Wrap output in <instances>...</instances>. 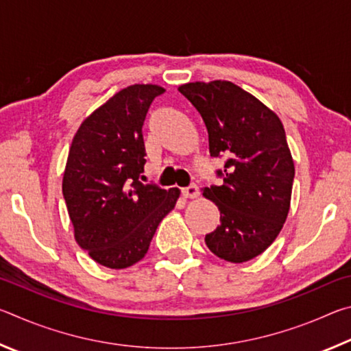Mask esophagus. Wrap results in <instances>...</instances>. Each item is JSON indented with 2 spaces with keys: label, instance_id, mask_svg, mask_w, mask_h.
Returning <instances> with one entry per match:
<instances>
[{
  "label": "esophagus",
  "instance_id": "obj_1",
  "mask_svg": "<svg viewBox=\"0 0 351 351\" xmlns=\"http://www.w3.org/2000/svg\"><path fill=\"white\" fill-rule=\"evenodd\" d=\"M198 195H199V190H198L197 186H195V184L182 189V197L184 198H192L193 199V198H198Z\"/></svg>",
  "mask_w": 351,
  "mask_h": 351
}]
</instances>
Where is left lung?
<instances>
[{"mask_svg": "<svg viewBox=\"0 0 351 351\" xmlns=\"http://www.w3.org/2000/svg\"><path fill=\"white\" fill-rule=\"evenodd\" d=\"M178 91L203 117L212 156H228L221 186L201 190L221 221L204 241L221 260L245 263L272 245L289 212L294 161L283 123L232 82L184 83Z\"/></svg>", "mask_w": 351, "mask_h": 351, "instance_id": "8db88e82", "label": "left lung"}]
</instances>
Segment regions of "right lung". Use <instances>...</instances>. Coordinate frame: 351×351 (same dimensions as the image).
<instances>
[{"instance_id": "right-lung-1", "label": "right lung", "mask_w": 351, "mask_h": 351, "mask_svg": "<svg viewBox=\"0 0 351 351\" xmlns=\"http://www.w3.org/2000/svg\"><path fill=\"white\" fill-rule=\"evenodd\" d=\"M165 90L136 83L94 110L69 147L62 190L74 239L96 263L123 269L145 257L181 190L139 182L147 111Z\"/></svg>"}]
</instances>
